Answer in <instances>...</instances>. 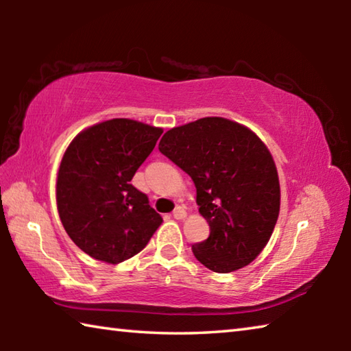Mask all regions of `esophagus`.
I'll use <instances>...</instances> for the list:
<instances>
[{"mask_svg": "<svg viewBox=\"0 0 351 351\" xmlns=\"http://www.w3.org/2000/svg\"><path fill=\"white\" fill-rule=\"evenodd\" d=\"M187 217V212L182 209V207H176V209L173 210V218L175 219H184Z\"/></svg>", "mask_w": 351, "mask_h": 351, "instance_id": "34e87169", "label": "esophagus"}]
</instances>
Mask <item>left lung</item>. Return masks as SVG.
<instances>
[{"label":"left lung","mask_w":351,"mask_h":351,"mask_svg":"<svg viewBox=\"0 0 351 351\" xmlns=\"http://www.w3.org/2000/svg\"><path fill=\"white\" fill-rule=\"evenodd\" d=\"M159 152L192 178L209 239L192 246L218 274L258 257L280 212V182L269 148L252 130L224 117H203L169 130Z\"/></svg>","instance_id":"1"}]
</instances>
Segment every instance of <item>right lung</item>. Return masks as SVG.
<instances>
[{
  "label": "right lung",
  "instance_id": "add662e5",
  "mask_svg": "<svg viewBox=\"0 0 351 351\" xmlns=\"http://www.w3.org/2000/svg\"><path fill=\"white\" fill-rule=\"evenodd\" d=\"M162 132L133 119H110L82 130L64 150L56 181L58 217L90 257L125 261L161 226V215L132 180Z\"/></svg>",
  "mask_w": 351,
  "mask_h": 351
}]
</instances>
